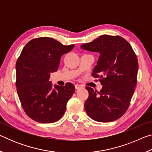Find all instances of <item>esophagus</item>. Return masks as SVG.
<instances>
[{"mask_svg": "<svg viewBox=\"0 0 152 152\" xmlns=\"http://www.w3.org/2000/svg\"><path fill=\"white\" fill-rule=\"evenodd\" d=\"M82 86L81 85H80V84H75V88H76V90H78V89H80V88H82Z\"/></svg>", "mask_w": 152, "mask_h": 152, "instance_id": "1", "label": "esophagus"}]
</instances>
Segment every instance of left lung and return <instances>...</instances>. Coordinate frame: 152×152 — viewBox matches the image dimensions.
I'll use <instances>...</instances> for the list:
<instances>
[{
    "mask_svg": "<svg viewBox=\"0 0 152 152\" xmlns=\"http://www.w3.org/2000/svg\"><path fill=\"white\" fill-rule=\"evenodd\" d=\"M81 48L100 56L92 76L99 78L102 88L86 86L89 96L84 108L91 119L111 122L127 111L137 84L138 61L127 41L120 36L102 35Z\"/></svg>",
    "mask_w": 152,
    "mask_h": 152,
    "instance_id": "1",
    "label": "left lung"
}]
</instances>
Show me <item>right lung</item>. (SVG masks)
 <instances>
[{
	"label": "right lung",
	"mask_w": 152,
	"mask_h": 152,
	"mask_svg": "<svg viewBox=\"0 0 152 152\" xmlns=\"http://www.w3.org/2000/svg\"><path fill=\"white\" fill-rule=\"evenodd\" d=\"M74 45H64L50 37H39L28 42L16 63V87L20 104L26 114L35 121L53 123L65 113L66 104L75 87L70 82L54 86L50 73L58 71L61 56Z\"/></svg>",
	"instance_id": "add662e5"
}]
</instances>
